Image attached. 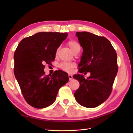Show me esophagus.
<instances>
[{"label":"esophagus","mask_w":133,"mask_h":133,"mask_svg":"<svg viewBox=\"0 0 133 133\" xmlns=\"http://www.w3.org/2000/svg\"><path fill=\"white\" fill-rule=\"evenodd\" d=\"M69 80L70 81V80H71L73 78V77H72V75H71V74H69Z\"/></svg>","instance_id":"esophagus-1"}]
</instances>
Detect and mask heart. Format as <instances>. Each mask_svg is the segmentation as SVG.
<instances>
[{
  "label": "heart",
  "mask_w": 133,
  "mask_h": 133,
  "mask_svg": "<svg viewBox=\"0 0 133 133\" xmlns=\"http://www.w3.org/2000/svg\"><path fill=\"white\" fill-rule=\"evenodd\" d=\"M67 44L74 53H75L76 52L78 51H80L81 47L79 46V44L78 42H77L75 41L70 40L67 42ZM57 52L58 50L56 51V55H57ZM75 66V65L74 63H68V62H62V63L59 64V68L63 70V71L67 72H70L72 71V69Z\"/></svg>",
  "instance_id": "1"
}]
</instances>
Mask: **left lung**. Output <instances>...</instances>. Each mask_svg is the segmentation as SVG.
<instances>
[{
	"instance_id": "1",
	"label": "left lung",
	"mask_w": 133,
	"mask_h": 133,
	"mask_svg": "<svg viewBox=\"0 0 133 133\" xmlns=\"http://www.w3.org/2000/svg\"><path fill=\"white\" fill-rule=\"evenodd\" d=\"M76 36L83 48L78 71L90 76L86 79L77 74L73 78L79 82L74 93L77 102L87 108L97 107L111 94L118 67L117 55L110 41L104 36L89 32H77Z\"/></svg>"
}]
</instances>
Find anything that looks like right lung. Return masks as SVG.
<instances>
[{"label": "right lung", "instance_id": "1", "mask_svg": "<svg viewBox=\"0 0 133 133\" xmlns=\"http://www.w3.org/2000/svg\"><path fill=\"white\" fill-rule=\"evenodd\" d=\"M67 33L41 32L22 39L14 52V72L24 99L35 108L54 102L59 89L69 81L66 72L46 75L45 64H51Z\"/></svg>", "mask_w": 133, "mask_h": 133}]
</instances>
